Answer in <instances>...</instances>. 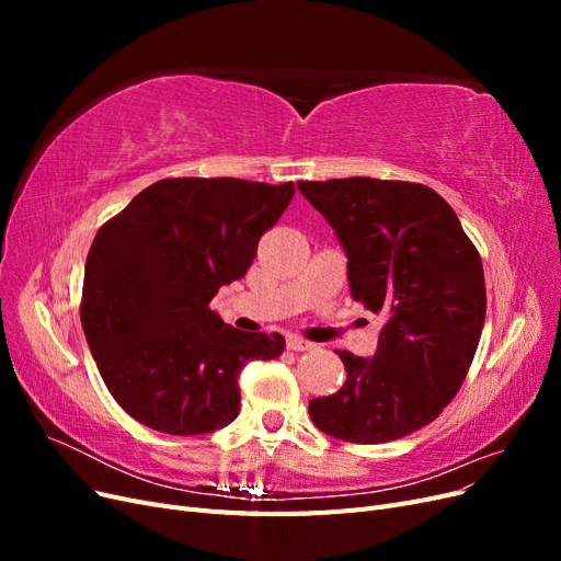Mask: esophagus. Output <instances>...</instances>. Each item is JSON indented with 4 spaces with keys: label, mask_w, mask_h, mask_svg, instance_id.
Here are the masks:
<instances>
[{
    "label": "esophagus",
    "mask_w": 561,
    "mask_h": 561,
    "mask_svg": "<svg viewBox=\"0 0 561 561\" xmlns=\"http://www.w3.org/2000/svg\"><path fill=\"white\" fill-rule=\"evenodd\" d=\"M287 348L290 351H311L313 344L301 336H287Z\"/></svg>",
    "instance_id": "esophagus-1"
}]
</instances>
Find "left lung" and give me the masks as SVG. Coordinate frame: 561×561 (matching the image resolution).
<instances>
[{"instance_id":"obj_1","label":"left lung","mask_w":561,"mask_h":561,"mask_svg":"<svg viewBox=\"0 0 561 561\" xmlns=\"http://www.w3.org/2000/svg\"><path fill=\"white\" fill-rule=\"evenodd\" d=\"M348 257L355 301L383 313L375 358L339 351L346 381L313 398L316 428L381 445L428 426L461 388L480 344L486 290L449 203L426 184L344 178L297 182Z\"/></svg>"}]
</instances>
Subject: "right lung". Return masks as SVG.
I'll use <instances>...</instances> for the list:
<instances>
[{"label": "right lung", "instance_id": "add662e5", "mask_svg": "<svg viewBox=\"0 0 561 561\" xmlns=\"http://www.w3.org/2000/svg\"><path fill=\"white\" fill-rule=\"evenodd\" d=\"M295 184L171 178L100 227L83 271L81 328L112 398L142 426L203 435L239 416V375L285 339L225 325L210 301L245 276Z\"/></svg>", "mask_w": 561, "mask_h": 561}]
</instances>
